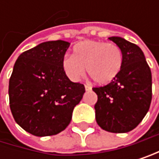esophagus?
<instances>
[{
	"label": "esophagus",
	"instance_id": "obj_1",
	"mask_svg": "<svg viewBox=\"0 0 159 159\" xmlns=\"http://www.w3.org/2000/svg\"><path fill=\"white\" fill-rule=\"evenodd\" d=\"M85 89H86V90H87V91L91 90V87H90L89 84H86V85H85Z\"/></svg>",
	"mask_w": 159,
	"mask_h": 159
}]
</instances>
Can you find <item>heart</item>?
Instances as JSON below:
<instances>
[{"label":"heart","instance_id":"obj_1","mask_svg":"<svg viewBox=\"0 0 159 159\" xmlns=\"http://www.w3.org/2000/svg\"><path fill=\"white\" fill-rule=\"evenodd\" d=\"M123 64L121 48L112 43L84 41L74 46L72 55L66 54L62 59V69L72 82H78L89 75L98 84H107L117 76Z\"/></svg>","mask_w":159,"mask_h":159}]
</instances>
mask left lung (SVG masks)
I'll list each match as a JSON object with an SVG mask.
<instances>
[{
  "instance_id": "obj_1",
  "label": "left lung",
  "mask_w": 159,
  "mask_h": 159,
  "mask_svg": "<svg viewBox=\"0 0 159 159\" xmlns=\"http://www.w3.org/2000/svg\"><path fill=\"white\" fill-rule=\"evenodd\" d=\"M122 50L120 72L108 85L93 88L97 124L110 133L134 130L142 121L152 101V73L145 56L135 44L121 37H110Z\"/></svg>"
}]
</instances>
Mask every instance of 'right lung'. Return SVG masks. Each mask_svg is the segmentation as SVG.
I'll list each match as a JSON object with an SVG mask.
<instances>
[{
    "label": "right lung",
    "mask_w": 159,
    "mask_h": 159,
    "mask_svg": "<svg viewBox=\"0 0 159 159\" xmlns=\"http://www.w3.org/2000/svg\"><path fill=\"white\" fill-rule=\"evenodd\" d=\"M69 42L49 41L23 52L9 79V106L15 121L36 136L54 135L70 123L85 87L62 69Z\"/></svg>",
    "instance_id": "right-lung-1"
}]
</instances>
